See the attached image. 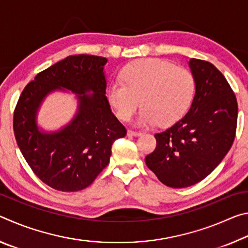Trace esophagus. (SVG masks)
<instances>
[{"instance_id": "obj_1", "label": "esophagus", "mask_w": 248, "mask_h": 248, "mask_svg": "<svg viewBox=\"0 0 248 248\" xmlns=\"http://www.w3.org/2000/svg\"><path fill=\"white\" fill-rule=\"evenodd\" d=\"M140 131H134V130H128V136H133V137H139L141 136Z\"/></svg>"}]
</instances>
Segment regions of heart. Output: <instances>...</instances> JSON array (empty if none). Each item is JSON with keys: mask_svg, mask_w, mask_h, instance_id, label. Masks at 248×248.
<instances>
[{"mask_svg": "<svg viewBox=\"0 0 248 248\" xmlns=\"http://www.w3.org/2000/svg\"><path fill=\"white\" fill-rule=\"evenodd\" d=\"M121 79L109 84L108 102L124 121L132 118L140 103V125L176 123L190 108L196 94L194 73L161 59H142L125 65Z\"/></svg>", "mask_w": 248, "mask_h": 248, "instance_id": "b5f03b06", "label": "heart"}]
</instances>
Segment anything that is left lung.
Masks as SVG:
<instances>
[{"mask_svg":"<svg viewBox=\"0 0 248 248\" xmlns=\"http://www.w3.org/2000/svg\"><path fill=\"white\" fill-rule=\"evenodd\" d=\"M197 82L189 110L164 131L145 164L164 185L185 188L201 182L220 164L233 144L237 102L224 75L210 62L190 59Z\"/></svg>","mask_w":248,"mask_h":248,"instance_id":"obj_1","label":"left lung"}]
</instances>
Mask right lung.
<instances>
[{"instance_id": "right-lung-1", "label": "right lung", "mask_w": 248, "mask_h": 248, "mask_svg": "<svg viewBox=\"0 0 248 248\" xmlns=\"http://www.w3.org/2000/svg\"><path fill=\"white\" fill-rule=\"evenodd\" d=\"M106 63V58L90 54L66 57L37 74L19 96L13 119L16 142L37 177L53 189L89 187L108 165L112 143L127 134L105 95ZM58 89L77 94L78 111L62 129L46 133L36 125V112L45 96Z\"/></svg>"}]
</instances>
